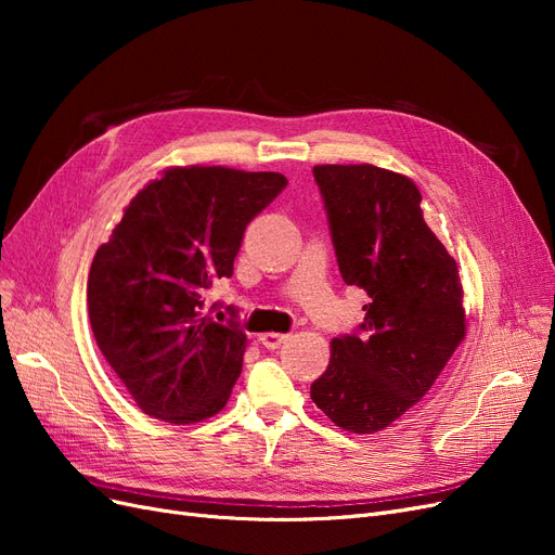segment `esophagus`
Returning a JSON list of instances; mask_svg holds the SVG:
<instances>
[{"label":"esophagus","mask_w":555,"mask_h":555,"mask_svg":"<svg viewBox=\"0 0 555 555\" xmlns=\"http://www.w3.org/2000/svg\"><path fill=\"white\" fill-rule=\"evenodd\" d=\"M284 340H287V335H284V333H263L261 335V345L266 349H278Z\"/></svg>","instance_id":"1"}]
</instances>
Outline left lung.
Here are the masks:
<instances>
[{
    "label": "left lung",
    "mask_w": 555,
    "mask_h": 555,
    "mask_svg": "<svg viewBox=\"0 0 555 555\" xmlns=\"http://www.w3.org/2000/svg\"><path fill=\"white\" fill-rule=\"evenodd\" d=\"M345 284L371 304L331 343L310 398L335 426L375 433L426 396L465 335L463 284L428 229L416 184L373 164L312 169Z\"/></svg>",
    "instance_id": "left-lung-1"
}]
</instances>
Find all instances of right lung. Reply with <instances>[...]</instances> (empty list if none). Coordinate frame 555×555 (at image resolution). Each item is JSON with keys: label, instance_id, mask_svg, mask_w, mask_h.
I'll return each mask as SVG.
<instances>
[{"label": "right lung", "instance_id": "obj_1", "mask_svg": "<svg viewBox=\"0 0 555 555\" xmlns=\"http://www.w3.org/2000/svg\"><path fill=\"white\" fill-rule=\"evenodd\" d=\"M284 188L287 178L271 171L169 169L133 196L96 249L88 278L94 340L145 414L194 424L227 405L247 338L233 308V319L215 322L206 294L233 275L251 217Z\"/></svg>", "mask_w": 555, "mask_h": 555}]
</instances>
